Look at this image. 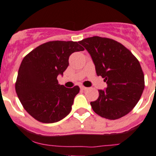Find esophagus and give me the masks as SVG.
Segmentation results:
<instances>
[{
  "label": "esophagus",
  "mask_w": 156,
  "mask_h": 156,
  "mask_svg": "<svg viewBox=\"0 0 156 156\" xmlns=\"http://www.w3.org/2000/svg\"><path fill=\"white\" fill-rule=\"evenodd\" d=\"M80 88H81V90H82V91H85V90L88 89V88H86V87L85 86H81L80 87Z\"/></svg>",
  "instance_id": "1"
}]
</instances>
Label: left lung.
<instances>
[{"label":"left lung","mask_w":156,"mask_h":156,"mask_svg":"<svg viewBox=\"0 0 156 156\" xmlns=\"http://www.w3.org/2000/svg\"><path fill=\"white\" fill-rule=\"evenodd\" d=\"M90 54L96 74L104 78L107 88L98 90V99L91 101L93 111L111 120L132 111L145 88L144 74L138 59L119 42L94 36L79 41Z\"/></svg>","instance_id":"1"}]
</instances>
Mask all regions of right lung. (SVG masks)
<instances>
[{
	"instance_id": "add662e5",
	"label": "right lung",
	"mask_w": 156,
	"mask_h": 156,
	"mask_svg": "<svg viewBox=\"0 0 156 156\" xmlns=\"http://www.w3.org/2000/svg\"><path fill=\"white\" fill-rule=\"evenodd\" d=\"M84 51L75 41H54L44 43L26 55L17 74L15 90L29 115L43 123H54L66 117L71 110L79 87L68 88L58 84L69 56Z\"/></svg>"
}]
</instances>
